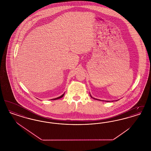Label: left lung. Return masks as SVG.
Returning <instances> with one entry per match:
<instances>
[{
    "instance_id": "obj_1",
    "label": "left lung",
    "mask_w": 151,
    "mask_h": 151,
    "mask_svg": "<svg viewBox=\"0 0 151 151\" xmlns=\"http://www.w3.org/2000/svg\"><path fill=\"white\" fill-rule=\"evenodd\" d=\"M90 96H91V97H92V98H93V99H94V100H97L101 101V100H98V99H95V98H94V97H92V96H91V94H90ZM106 102H110V101H106Z\"/></svg>"
}]
</instances>
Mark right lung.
Segmentation results:
<instances>
[{
  "label": "right lung",
  "instance_id": "add662e5",
  "mask_svg": "<svg viewBox=\"0 0 151 151\" xmlns=\"http://www.w3.org/2000/svg\"><path fill=\"white\" fill-rule=\"evenodd\" d=\"M64 94L65 93L63 94L62 96H59V97H58L57 98H55V99H51L52 100H58V99H60V98H62V97H63V96H64Z\"/></svg>",
  "mask_w": 151,
  "mask_h": 151
}]
</instances>
